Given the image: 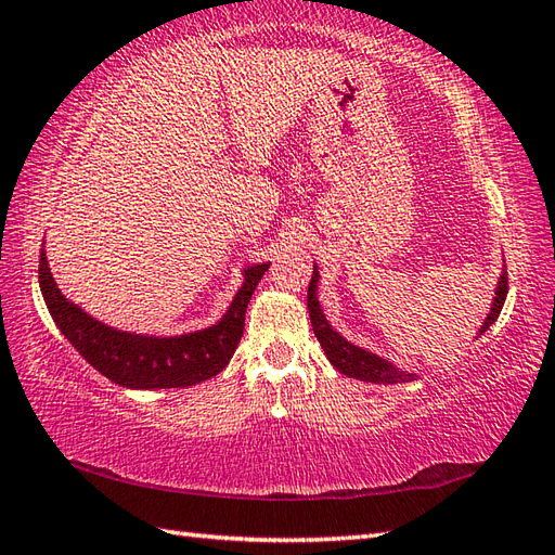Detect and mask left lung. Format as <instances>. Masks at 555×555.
<instances>
[{"label":"left lung","instance_id":"obj_1","mask_svg":"<svg viewBox=\"0 0 555 555\" xmlns=\"http://www.w3.org/2000/svg\"><path fill=\"white\" fill-rule=\"evenodd\" d=\"M317 281H320V271H312V281L308 286V310H310V322H312V332L320 340V346L324 348V356L328 358V362L334 364V367L350 376V379H360V382H370V384H405V382H415L417 374L405 372L396 367L393 362H388L379 356H374V352L364 350L356 344H350L338 332H334L332 324L326 322V317L322 312V305L317 300ZM505 296H508V271H503L501 279H499V286H496V298L491 302V310L487 314L485 324H481L479 334L481 336L487 332V328L499 320V314L503 310V302Z\"/></svg>","mask_w":555,"mask_h":555}]
</instances>
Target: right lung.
Returning <instances> with one entry per match:
<instances>
[{
    "instance_id": "obj_1",
    "label": "right lung",
    "mask_w": 555,
    "mask_h": 555,
    "mask_svg": "<svg viewBox=\"0 0 555 555\" xmlns=\"http://www.w3.org/2000/svg\"><path fill=\"white\" fill-rule=\"evenodd\" d=\"M269 262L243 269V286L217 324L181 336L119 332L70 302L40 253V291L59 332L109 382L126 388H185L217 376L241 344L245 310Z\"/></svg>"
}]
</instances>
